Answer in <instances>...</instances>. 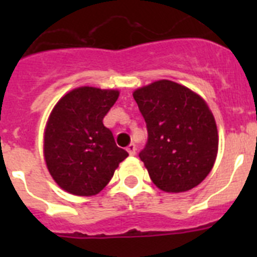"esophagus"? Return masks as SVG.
Instances as JSON below:
<instances>
[{"mask_svg":"<svg viewBox=\"0 0 257 257\" xmlns=\"http://www.w3.org/2000/svg\"><path fill=\"white\" fill-rule=\"evenodd\" d=\"M127 152H128V154H130V156H135V153H136V145L131 143V144L128 145V147H127Z\"/></svg>","mask_w":257,"mask_h":257,"instance_id":"34e87169","label":"esophagus"}]
</instances>
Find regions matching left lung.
Returning <instances> with one entry per match:
<instances>
[{
  "instance_id": "1",
  "label": "left lung",
  "mask_w": 257,
  "mask_h": 257,
  "mask_svg": "<svg viewBox=\"0 0 257 257\" xmlns=\"http://www.w3.org/2000/svg\"><path fill=\"white\" fill-rule=\"evenodd\" d=\"M148 142L139 153L152 181L163 192H187L210 174L217 128L207 104L185 86L161 79L134 92Z\"/></svg>"
}]
</instances>
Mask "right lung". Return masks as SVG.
I'll return each instance as SVG.
<instances>
[{"label": "right lung", "instance_id": "add662e5", "mask_svg": "<svg viewBox=\"0 0 257 257\" xmlns=\"http://www.w3.org/2000/svg\"><path fill=\"white\" fill-rule=\"evenodd\" d=\"M118 95L115 90L78 87L52 109L45 130V160L54 180L68 193L97 194L128 156L103 123Z\"/></svg>", "mask_w": 257, "mask_h": 257}]
</instances>
